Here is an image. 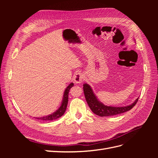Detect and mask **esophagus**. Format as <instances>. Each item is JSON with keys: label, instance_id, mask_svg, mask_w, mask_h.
Listing matches in <instances>:
<instances>
[{"label": "esophagus", "instance_id": "1", "mask_svg": "<svg viewBox=\"0 0 158 158\" xmlns=\"http://www.w3.org/2000/svg\"><path fill=\"white\" fill-rule=\"evenodd\" d=\"M84 79V75L81 73H76L74 76V81L76 84H80L82 82Z\"/></svg>", "mask_w": 158, "mask_h": 158}]
</instances>
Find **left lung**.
Wrapping results in <instances>:
<instances>
[{
  "instance_id": "1",
  "label": "left lung",
  "mask_w": 158,
  "mask_h": 158,
  "mask_svg": "<svg viewBox=\"0 0 158 158\" xmlns=\"http://www.w3.org/2000/svg\"><path fill=\"white\" fill-rule=\"evenodd\" d=\"M83 89L85 99L89 108L92 112L100 117L113 116L116 114L127 112L131 110L136 104L138 98L132 104L123 107H113L107 106L99 102L93 92L90 85L86 83L83 84Z\"/></svg>"
}]
</instances>
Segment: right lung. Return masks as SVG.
<instances>
[{"mask_svg": "<svg viewBox=\"0 0 158 158\" xmlns=\"http://www.w3.org/2000/svg\"><path fill=\"white\" fill-rule=\"evenodd\" d=\"M74 84L73 83H70L67 87H66V89L64 90V95H63V100H62V103L60 106L59 108L56 110V111L54 113H52L49 115L44 116L42 117H36L35 118L37 119H40V120H43V121H52V120H55V119H56L58 118H60L61 116H63L65 111L66 107H67V104L69 102V93L70 88L72 87H73Z\"/></svg>", "mask_w": 158, "mask_h": 158, "instance_id": "1", "label": "right lung"}]
</instances>
